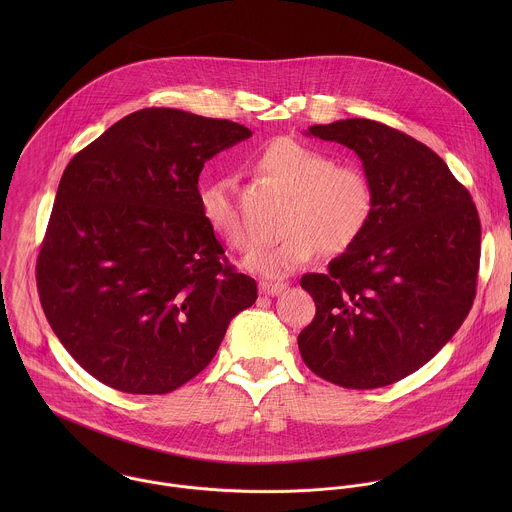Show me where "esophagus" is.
Masks as SVG:
<instances>
[{"label": "esophagus", "mask_w": 512, "mask_h": 512, "mask_svg": "<svg viewBox=\"0 0 512 512\" xmlns=\"http://www.w3.org/2000/svg\"><path fill=\"white\" fill-rule=\"evenodd\" d=\"M286 288V282H260V292L264 295H280Z\"/></svg>", "instance_id": "1"}]
</instances>
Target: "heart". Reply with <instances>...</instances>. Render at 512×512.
Here are the masks:
<instances>
[{"instance_id":"heart-1","label":"heart","mask_w":512,"mask_h":512,"mask_svg":"<svg viewBox=\"0 0 512 512\" xmlns=\"http://www.w3.org/2000/svg\"><path fill=\"white\" fill-rule=\"evenodd\" d=\"M258 169L286 193L278 238L248 258L266 276H286L321 250L341 254L366 230L374 195L365 171L351 161H333L325 151L282 138L264 147ZM201 217L230 248L248 252L256 238L240 219L226 177L209 181L199 193Z\"/></svg>"}]
</instances>
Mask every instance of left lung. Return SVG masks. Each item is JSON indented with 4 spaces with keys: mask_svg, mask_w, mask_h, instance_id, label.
<instances>
[{
    "mask_svg": "<svg viewBox=\"0 0 512 512\" xmlns=\"http://www.w3.org/2000/svg\"><path fill=\"white\" fill-rule=\"evenodd\" d=\"M307 136L353 149L372 185L363 236L305 274L313 321L299 333L303 363L343 388H380L416 372L455 335L477 288L481 222L469 191L422 142L349 118Z\"/></svg>",
    "mask_w": 512,
    "mask_h": 512,
    "instance_id": "8db88e82",
    "label": "left lung"
}]
</instances>
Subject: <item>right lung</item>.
<instances>
[{"label":"right lung","mask_w":512,"mask_h":512,"mask_svg":"<svg viewBox=\"0 0 512 512\" xmlns=\"http://www.w3.org/2000/svg\"><path fill=\"white\" fill-rule=\"evenodd\" d=\"M252 132L144 108L67 165L37 258L49 325L74 361L128 394H167L213 361L256 282L201 217L199 175Z\"/></svg>","instance_id":"right-lung-1"}]
</instances>
